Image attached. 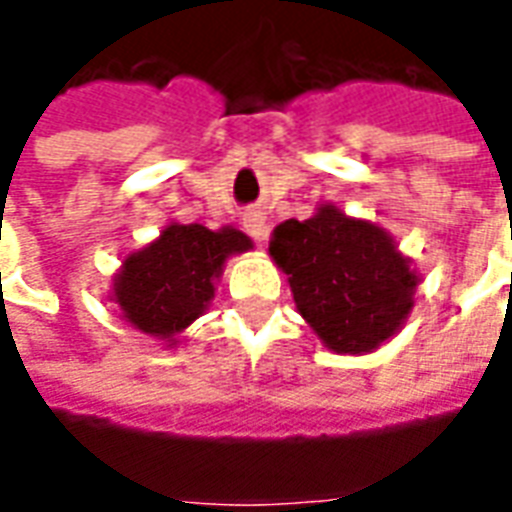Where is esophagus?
Wrapping results in <instances>:
<instances>
[{
	"mask_svg": "<svg viewBox=\"0 0 512 512\" xmlns=\"http://www.w3.org/2000/svg\"><path fill=\"white\" fill-rule=\"evenodd\" d=\"M244 227H246V233L252 235L255 241H266V235H268V224H266V216L260 211H249L244 216Z\"/></svg>",
	"mask_w": 512,
	"mask_h": 512,
	"instance_id": "1",
	"label": "esophagus"
}]
</instances>
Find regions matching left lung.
<instances>
[{
	"instance_id": "1",
	"label": "left lung",
	"mask_w": 512,
	"mask_h": 512,
	"mask_svg": "<svg viewBox=\"0 0 512 512\" xmlns=\"http://www.w3.org/2000/svg\"><path fill=\"white\" fill-rule=\"evenodd\" d=\"M268 255L288 274L293 301L334 354H370L406 323L417 271L392 235L334 205L282 222Z\"/></svg>"
}]
</instances>
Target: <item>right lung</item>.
Returning a JSON list of instances; mask_svg holds the SVG:
<instances>
[{
	"instance_id": "right-lung-1",
	"label": "right lung",
	"mask_w": 512,
	"mask_h": 512,
	"mask_svg": "<svg viewBox=\"0 0 512 512\" xmlns=\"http://www.w3.org/2000/svg\"><path fill=\"white\" fill-rule=\"evenodd\" d=\"M249 249L252 241L235 227L172 222L153 244L123 260L112 301L134 329L175 345V337L208 310L227 257Z\"/></svg>"
}]
</instances>
